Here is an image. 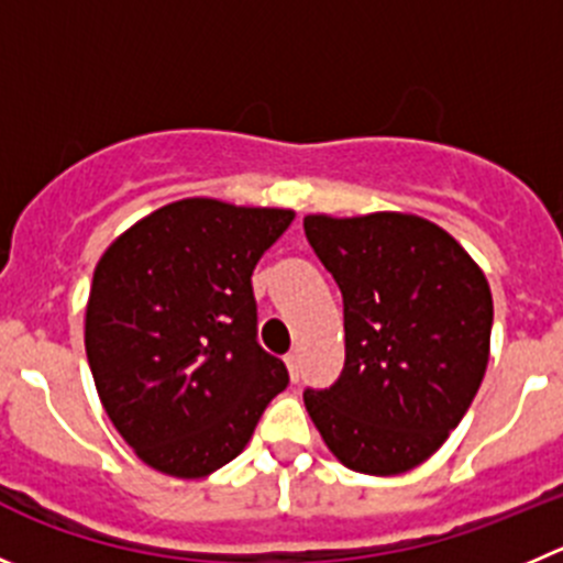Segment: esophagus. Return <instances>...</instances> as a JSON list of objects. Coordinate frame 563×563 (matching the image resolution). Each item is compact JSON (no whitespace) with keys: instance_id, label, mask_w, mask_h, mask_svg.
Listing matches in <instances>:
<instances>
[{"instance_id":"obj_1","label":"esophagus","mask_w":563,"mask_h":563,"mask_svg":"<svg viewBox=\"0 0 563 563\" xmlns=\"http://www.w3.org/2000/svg\"><path fill=\"white\" fill-rule=\"evenodd\" d=\"M285 365H287V373H290L292 382H298V378H301V356H298V353H287Z\"/></svg>"}]
</instances>
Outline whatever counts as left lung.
Segmentation results:
<instances>
[{"mask_svg":"<svg viewBox=\"0 0 563 563\" xmlns=\"http://www.w3.org/2000/svg\"><path fill=\"white\" fill-rule=\"evenodd\" d=\"M345 307V367L303 393L325 448L356 473L400 475L445 445L489 365L492 290L456 238L411 212L303 218Z\"/></svg>","mask_w":563,"mask_h":563,"instance_id":"8db88e82","label":"left lung"}]
</instances>
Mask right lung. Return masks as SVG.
Returning <instances> with one entry per match:
<instances>
[{
    "instance_id": "add662e5",
    "label": "right lung",
    "mask_w": 563,
    "mask_h": 563,
    "mask_svg": "<svg viewBox=\"0 0 563 563\" xmlns=\"http://www.w3.org/2000/svg\"><path fill=\"white\" fill-rule=\"evenodd\" d=\"M296 218L285 207L181 198L118 234L96 262L85 353L115 431L170 478H207L249 445L287 387L256 342L251 273Z\"/></svg>"
}]
</instances>
